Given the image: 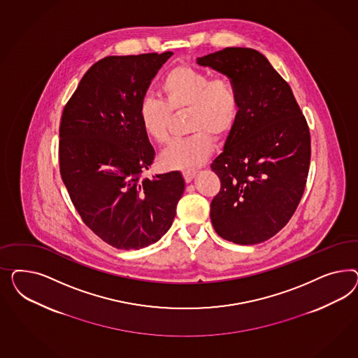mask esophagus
<instances>
[{"mask_svg":"<svg viewBox=\"0 0 358 358\" xmlns=\"http://www.w3.org/2000/svg\"><path fill=\"white\" fill-rule=\"evenodd\" d=\"M195 174H196V172H194V171H185V172H182V176H184V180L186 182H190L194 178Z\"/></svg>","mask_w":358,"mask_h":358,"instance_id":"1","label":"esophagus"}]
</instances>
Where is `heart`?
<instances>
[{"label": "heart", "mask_w": 358, "mask_h": 358, "mask_svg": "<svg viewBox=\"0 0 358 358\" xmlns=\"http://www.w3.org/2000/svg\"><path fill=\"white\" fill-rule=\"evenodd\" d=\"M163 101L145 97L139 105V120L144 134L157 144L169 139L172 114L186 111L187 138L172 141L160 156L166 169L186 171L205 163L214 141H224L235 129L240 115V97L232 78L213 77L192 65L169 69L162 80Z\"/></svg>", "instance_id": "obj_1"}]
</instances>
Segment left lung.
I'll return each instance as SVG.
<instances>
[{"label":"left lung","instance_id":"left-lung-1","mask_svg":"<svg viewBox=\"0 0 358 358\" xmlns=\"http://www.w3.org/2000/svg\"><path fill=\"white\" fill-rule=\"evenodd\" d=\"M231 77L240 115L211 164L220 190L210 217L220 238L240 245L273 238L293 217L307 182L311 139L290 85L256 50L227 47L196 59Z\"/></svg>","mask_w":358,"mask_h":358}]
</instances>
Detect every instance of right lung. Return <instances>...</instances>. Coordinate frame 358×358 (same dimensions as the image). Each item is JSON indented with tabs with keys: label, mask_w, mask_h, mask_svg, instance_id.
Returning a JSON list of instances; mask_svg holds the SVG:
<instances>
[{
	"label": "right lung",
	"mask_w": 358,
	"mask_h": 358,
	"mask_svg": "<svg viewBox=\"0 0 358 358\" xmlns=\"http://www.w3.org/2000/svg\"><path fill=\"white\" fill-rule=\"evenodd\" d=\"M172 55L101 59L62 114L59 164L68 194L87 227L118 250L156 243L172 226L184 193L177 171L141 178L155 150L141 129L139 105Z\"/></svg>",
	"instance_id": "right-lung-1"
}]
</instances>
